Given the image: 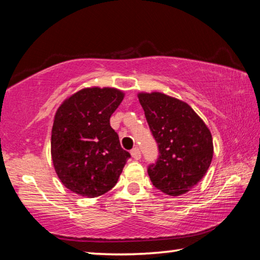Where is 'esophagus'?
<instances>
[{
	"label": "esophagus",
	"instance_id": "obj_1",
	"mask_svg": "<svg viewBox=\"0 0 260 260\" xmlns=\"http://www.w3.org/2000/svg\"><path fill=\"white\" fill-rule=\"evenodd\" d=\"M131 155H132V157L134 158V159H140L141 158V151H140V149L139 148H133L131 150Z\"/></svg>",
	"mask_w": 260,
	"mask_h": 260
}]
</instances>
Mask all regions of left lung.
I'll return each mask as SVG.
<instances>
[{"label": "left lung", "mask_w": 260, "mask_h": 260, "mask_svg": "<svg viewBox=\"0 0 260 260\" xmlns=\"http://www.w3.org/2000/svg\"><path fill=\"white\" fill-rule=\"evenodd\" d=\"M138 98L159 151L148 166L151 182L167 195H182L208 172L213 157L211 132L182 101L158 91Z\"/></svg>", "instance_id": "left-lung-1"}]
</instances>
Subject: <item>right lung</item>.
<instances>
[{"label": "right lung", "mask_w": 260, "mask_h": 260, "mask_svg": "<svg viewBox=\"0 0 260 260\" xmlns=\"http://www.w3.org/2000/svg\"><path fill=\"white\" fill-rule=\"evenodd\" d=\"M124 93L116 88H83L61 103L51 131V158L61 183L83 197L112 189L129 152L110 126Z\"/></svg>", "instance_id": "right-lung-1"}]
</instances>
